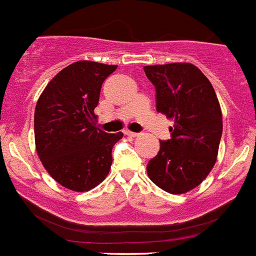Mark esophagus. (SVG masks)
<instances>
[{
  "mask_svg": "<svg viewBox=\"0 0 256 256\" xmlns=\"http://www.w3.org/2000/svg\"><path fill=\"white\" fill-rule=\"evenodd\" d=\"M126 136H130V137H137V136H138V133L130 132V130H126Z\"/></svg>",
  "mask_w": 256,
  "mask_h": 256,
  "instance_id": "1",
  "label": "esophagus"
}]
</instances>
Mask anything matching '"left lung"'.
Wrapping results in <instances>:
<instances>
[{
	"instance_id": "obj_1",
	"label": "left lung",
	"mask_w": 256,
	"mask_h": 256,
	"mask_svg": "<svg viewBox=\"0 0 256 256\" xmlns=\"http://www.w3.org/2000/svg\"><path fill=\"white\" fill-rule=\"evenodd\" d=\"M156 88L157 111L174 120L171 138L146 166L154 184L168 194H186L202 183L216 164L222 114L212 84L190 62L144 66Z\"/></svg>"
}]
</instances>
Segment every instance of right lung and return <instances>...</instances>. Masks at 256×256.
I'll return each mask as SVG.
<instances>
[{
	"mask_svg": "<svg viewBox=\"0 0 256 256\" xmlns=\"http://www.w3.org/2000/svg\"><path fill=\"white\" fill-rule=\"evenodd\" d=\"M116 65L77 61L58 72L38 99L34 130L40 161L65 188L85 192L108 175L123 133L95 126L100 88Z\"/></svg>",
	"mask_w": 256,
	"mask_h": 256,
	"instance_id": "add662e5",
	"label": "right lung"
}]
</instances>
